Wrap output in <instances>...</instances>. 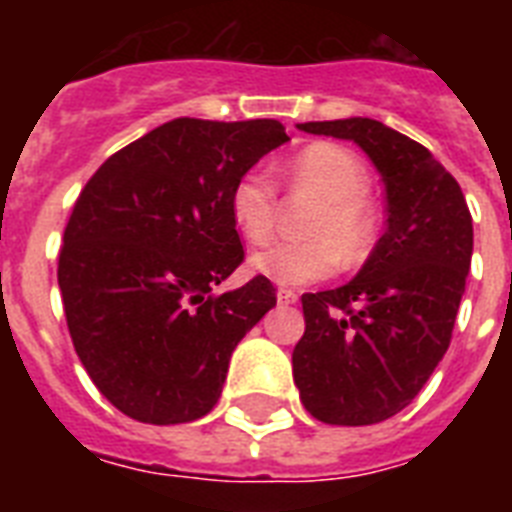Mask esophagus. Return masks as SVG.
<instances>
[{
  "label": "esophagus",
  "mask_w": 512,
  "mask_h": 512,
  "mask_svg": "<svg viewBox=\"0 0 512 512\" xmlns=\"http://www.w3.org/2000/svg\"><path fill=\"white\" fill-rule=\"evenodd\" d=\"M276 297H279V305H295L297 303L295 289H279V292H276Z\"/></svg>",
  "instance_id": "esophagus-1"
}]
</instances>
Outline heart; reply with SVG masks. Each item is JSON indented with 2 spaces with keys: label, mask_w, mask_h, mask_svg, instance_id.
<instances>
[{
  "label": "heart",
  "mask_w": 512,
  "mask_h": 512,
  "mask_svg": "<svg viewBox=\"0 0 512 512\" xmlns=\"http://www.w3.org/2000/svg\"><path fill=\"white\" fill-rule=\"evenodd\" d=\"M287 180L292 191L319 199V207L305 223L308 241L273 244L252 257V268L284 287H305L329 279L340 268V260H361L372 244V220L364 204L369 183L356 156L332 143H316L295 156L287 167ZM276 204V185L263 167L244 172L228 196L233 225L249 244L271 239Z\"/></svg>",
  "instance_id": "1"
}]
</instances>
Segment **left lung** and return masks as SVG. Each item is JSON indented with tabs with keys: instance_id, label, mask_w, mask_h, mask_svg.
<instances>
[{
	"instance_id": "obj_1",
	"label": "left lung",
	"mask_w": 512,
	"mask_h": 512,
	"mask_svg": "<svg viewBox=\"0 0 512 512\" xmlns=\"http://www.w3.org/2000/svg\"><path fill=\"white\" fill-rule=\"evenodd\" d=\"M300 130L353 140L385 183L388 228L356 279L303 295L305 335L292 353L300 401L316 420L374 425L412 404L452 342L473 217L428 148L382 122L353 116Z\"/></svg>"
}]
</instances>
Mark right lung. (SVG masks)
Instances as JSON below:
<instances>
[{"label": "right lung", "instance_id": "add662e5", "mask_svg": "<svg viewBox=\"0 0 512 512\" xmlns=\"http://www.w3.org/2000/svg\"><path fill=\"white\" fill-rule=\"evenodd\" d=\"M276 119H172L87 180L58 284L76 356L127 417L177 425L212 412L241 337L276 305L265 276L215 295L244 263L233 183L287 143Z\"/></svg>", "mask_w": 512, "mask_h": 512}]
</instances>
